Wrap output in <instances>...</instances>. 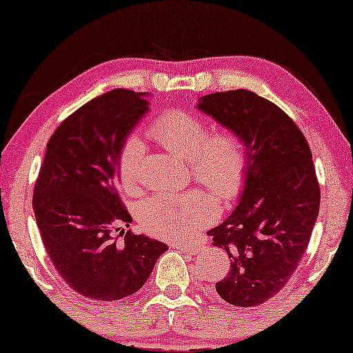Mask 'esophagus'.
Returning a JSON list of instances; mask_svg holds the SVG:
<instances>
[{
  "label": "esophagus",
  "mask_w": 353,
  "mask_h": 353,
  "mask_svg": "<svg viewBox=\"0 0 353 353\" xmlns=\"http://www.w3.org/2000/svg\"><path fill=\"white\" fill-rule=\"evenodd\" d=\"M173 248L178 250H183V252H188V254H199L201 252V245H190V244L176 243V244H173Z\"/></svg>",
  "instance_id": "obj_1"
}]
</instances>
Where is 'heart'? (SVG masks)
Returning a JSON list of instances; mask_svg holds the SVG:
<instances>
[{"mask_svg": "<svg viewBox=\"0 0 353 353\" xmlns=\"http://www.w3.org/2000/svg\"><path fill=\"white\" fill-rule=\"evenodd\" d=\"M204 120L183 110H167L154 120L149 133L163 148L190 162L192 176L221 201H231L243 190L248 173V149L231 132L210 134ZM144 144L130 137L119 152V176L125 191H134L141 178ZM216 214L215 202L199 190L161 192L139 205L143 228L154 236L185 241Z\"/></svg>", "mask_w": 353, "mask_h": 353, "instance_id": "1", "label": "heart"}]
</instances>
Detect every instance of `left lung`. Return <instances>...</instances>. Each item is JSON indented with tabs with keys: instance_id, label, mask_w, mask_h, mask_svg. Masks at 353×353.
Returning a JSON list of instances; mask_svg holds the SVG:
<instances>
[{
	"instance_id": "left-lung-1",
	"label": "left lung",
	"mask_w": 353,
	"mask_h": 353,
	"mask_svg": "<svg viewBox=\"0 0 353 353\" xmlns=\"http://www.w3.org/2000/svg\"><path fill=\"white\" fill-rule=\"evenodd\" d=\"M196 108L238 134L249 161L238 205L209 231L231 260L215 289L231 305H260L296 272L316 223L312 151L286 112L249 90L202 96Z\"/></svg>"
}]
</instances>
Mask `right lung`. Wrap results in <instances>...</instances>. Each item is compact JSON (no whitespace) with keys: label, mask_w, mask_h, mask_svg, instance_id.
<instances>
[{"label":"right lung","mask_w":353,"mask_h":353,"mask_svg":"<svg viewBox=\"0 0 353 353\" xmlns=\"http://www.w3.org/2000/svg\"><path fill=\"white\" fill-rule=\"evenodd\" d=\"M148 96L112 90L69 115L48 141L33 191L35 220L52 265L75 292L93 301L132 296L168 249L122 230L132 215L117 191L119 152L149 110ZM114 230L125 233L122 245Z\"/></svg>","instance_id":"right-lung-1"}]
</instances>
